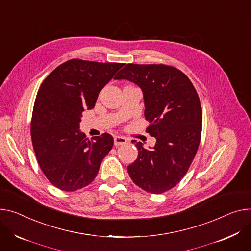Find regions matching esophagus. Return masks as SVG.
<instances>
[{
  "mask_svg": "<svg viewBox=\"0 0 251 251\" xmlns=\"http://www.w3.org/2000/svg\"><path fill=\"white\" fill-rule=\"evenodd\" d=\"M127 139L125 137H122V136H114V144L116 146L117 145H124L127 143Z\"/></svg>",
  "mask_w": 251,
  "mask_h": 251,
  "instance_id": "1",
  "label": "esophagus"
}]
</instances>
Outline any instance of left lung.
<instances>
[{
  "label": "left lung",
  "instance_id": "8db88e82",
  "mask_svg": "<svg viewBox=\"0 0 251 251\" xmlns=\"http://www.w3.org/2000/svg\"><path fill=\"white\" fill-rule=\"evenodd\" d=\"M114 79L141 88L150 122L146 131L156 138L151 150L136 143L138 157L128 173L143 190L163 193L179 183L196 155L202 130L198 94L183 72L163 64H127Z\"/></svg>",
  "mask_w": 251,
  "mask_h": 251
}]
</instances>
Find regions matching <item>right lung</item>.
Returning <instances> with one entry per match:
<instances>
[{
    "instance_id": "1",
    "label": "right lung",
    "mask_w": 251,
    "mask_h": 251,
    "mask_svg": "<svg viewBox=\"0 0 251 251\" xmlns=\"http://www.w3.org/2000/svg\"><path fill=\"white\" fill-rule=\"evenodd\" d=\"M123 66L72 59L43 81L31 137L40 168L57 188L70 192L89 185L112 149L110 134L89 140L79 128L84 109L94 108L100 91Z\"/></svg>"
}]
</instances>
